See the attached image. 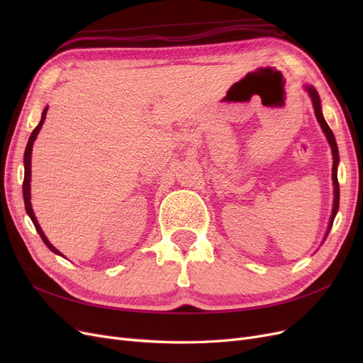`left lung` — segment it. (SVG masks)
Segmentation results:
<instances>
[{
  "instance_id": "8db88e82",
  "label": "left lung",
  "mask_w": 363,
  "mask_h": 363,
  "mask_svg": "<svg viewBox=\"0 0 363 363\" xmlns=\"http://www.w3.org/2000/svg\"><path fill=\"white\" fill-rule=\"evenodd\" d=\"M306 89H307V92H309V95H311V98H312L316 119H318V123H320L323 131L325 133L328 144H330L332 152H333V174H332V175H333V184H335V201H333V213H332V218H330V224H328V230H327V235H328V232H330V228H332V224H333V219H335V216H336V213H337V208H339V183H337V162H339V152H337V145H336L333 131L330 130V127H328V124L325 123V119H324V116H323L320 95H318V92L315 91V87H312V86H307Z\"/></svg>"
}]
</instances>
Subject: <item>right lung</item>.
<instances>
[{
  "label": "right lung",
  "mask_w": 363,
  "mask_h": 363,
  "mask_svg": "<svg viewBox=\"0 0 363 363\" xmlns=\"http://www.w3.org/2000/svg\"><path fill=\"white\" fill-rule=\"evenodd\" d=\"M47 111H48V107H45L43 108V112H42V118H40V123L38 124V127L31 131V135H30V138H28V142H27V147H26V152H24V167H26V172H24V183H23V192H24V203H26V211H27V213H28V216L31 218V221H33V224H35V227H36V230H38V233L40 235V238H42V240H43V244H45L52 252H56V255H60V251H57L56 248H54L51 244H50V240L47 239V236L43 235V232H42V228H40V225H39V223H38V219H36V216H35V213H33V208H31V203H30V177H31V150H33V142H35V139H36V136H38V133H39V130L42 128V124H43V121H45V115H47ZM62 256V255H60Z\"/></svg>",
  "instance_id": "1"
}]
</instances>
